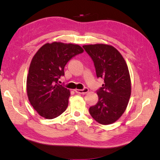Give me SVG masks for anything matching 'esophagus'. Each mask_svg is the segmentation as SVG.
Masks as SVG:
<instances>
[{"mask_svg":"<svg viewBox=\"0 0 160 160\" xmlns=\"http://www.w3.org/2000/svg\"><path fill=\"white\" fill-rule=\"evenodd\" d=\"M75 91L78 94H86L88 92L89 90H88V88H84L83 90H75Z\"/></svg>","mask_w":160,"mask_h":160,"instance_id":"34e87169","label":"esophagus"}]
</instances>
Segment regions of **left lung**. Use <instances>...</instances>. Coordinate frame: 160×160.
<instances>
[{
  "mask_svg": "<svg viewBox=\"0 0 160 160\" xmlns=\"http://www.w3.org/2000/svg\"><path fill=\"white\" fill-rule=\"evenodd\" d=\"M94 62L97 78L104 80L97 93L99 100L89 109L97 122L108 125L121 117L131 93V78L125 60L112 46L90 44L82 47Z\"/></svg>",
  "mask_w": 160,
  "mask_h": 160,
  "instance_id": "obj_1",
  "label": "left lung"
}]
</instances>
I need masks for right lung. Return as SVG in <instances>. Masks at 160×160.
I'll return each instance as SVG.
<instances>
[{
    "label": "right lung",
    "mask_w": 160,
    "mask_h": 160,
    "mask_svg": "<svg viewBox=\"0 0 160 160\" xmlns=\"http://www.w3.org/2000/svg\"><path fill=\"white\" fill-rule=\"evenodd\" d=\"M83 51L79 45L55 42L42 46L34 56L27 92L32 106L42 117L56 118L67 109L70 90L58 84V80L64 75L68 62Z\"/></svg>",
    "instance_id": "obj_1"
}]
</instances>
